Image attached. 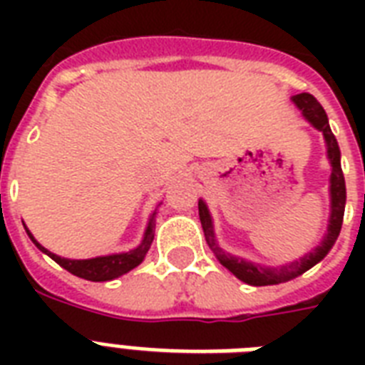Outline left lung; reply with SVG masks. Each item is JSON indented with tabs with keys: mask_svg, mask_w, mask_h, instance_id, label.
<instances>
[{
	"mask_svg": "<svg viewBox=\"0 0 365 365\" xmlns=\"http://www.w3.org/2000/svg\"><path fill=\"white\" fill-rule=\"evenodd\" d=\"M292 102L301 111V115L305 117L307 121L311 123L317 130H320L324 134L326 153H328V160L329 165H331V176H329V223L322 242L318 244L317 248H312L311 252H307L299 259L280 267H263L259 263H254V261L244 259V257H237V255L227 254L225 250L220 248V244L216 240V233H214V222H212L210 210H208L205 200L199 199V217L202 231H205L206 244L210 246V250L214 252L217 261L227 271L233 272L239 280L250 284V286H272V284L288 282V280L299 277L305 271H309L311 267L320 263L328 255L329 250L334 248L335 240H337V237L341 233L343 216H345V176H343V170H341L339 143H337L334 132L329 128L328 115H326V111L320 106V102L309 93L295 94V96H292Z\"/></svg>",
	"mask_w": 365,
	"mask_h": 365,
	"instance_id": "obj_1",
	"label": "left lung"
}]
</instances>
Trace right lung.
<instances>
[{
  "label": "right lung",
  "instance_id": "add662e5",
  "mask_svg": "<svg viewBox=\"0 0 365 365\" xmlns=\"http://www.w3.org/2000/svg\"><path fill=\"white\" fill-rule=\"evenodd\" d=\"M155 216H157V208L149 216L148 227L143 231V239L136 248L128 250V252H121V254L98 255V257H91V259H68V257H60V255L48 252L45 246L37 242L34 239V235L30 233V229H24L28 237L31 239V242L36 244L43 254H47L51 259L56 261L60 267H64L68 272H71V274H76L79 278H85V280H91V282H106V280H113V278L123 277V274H126V272L132 271L134 267L142 263L145 254H148V250L151 248V242H153Z\"/></svg>",
  "mask_w": 365,
  "mask_h": 365
}]
</instances>
